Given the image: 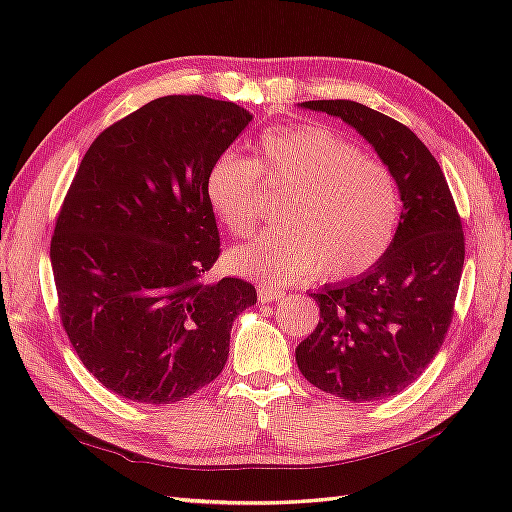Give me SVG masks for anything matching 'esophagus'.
<instances>
[{
	"label": "esophagus",
	"instance_id": "obj_1",
	"mask_svg": "<svg viewBox=\"0 0 512 512\" xmlns=\"http://www.w3.org/2000/svg\"><path fill=\"white\" fill-rule=\"evenodd\" d=\"M284 295H286V292L281 290V288H277V286L264 284V286L257 288V297H259V301H264V303L279 301V299H284Z\"/></svg>",
	"mask_w": 512,
	"mask_h": 512
}]
</instances>
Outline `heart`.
<instances>
[{
	"label": "heart",
	"instance_id": "1",
	"mask_svg": "<svg viewBox=\"0 0 512 512\" xmlns=\"http://www.w3.org/2000/svg\"><path fill=\"white\" fill-rule=\"evenodd\" d=\"M259 173L288 189L281 222L228 253L235 273L297 281L317 273L356 277L385 257L400 222L394 173L328 125L275 127L257 143V162L224 151L204 176V198L228 233L253 231L262 200Z\"/></svg>",
	"mask_w": 512,
	"mask_h": 512
}]
</instances>
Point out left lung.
I'll list each match as a JSON object with an SVG mask.
<instances>
[{
  "mask_svg": "<svg viewBox=\"0 0 512 512\" xmlns=\"http://www.w3.org/2000/svg\"><path fill=\"white\" fill-rule=\"evenodd\" d=\"M301 107L341 118L374 147L398 182L402 213L374 268L310 292L321 319L295 358L325 394L383 400L424 372L449 330L464 266L462 222L438 160L409 127L354 101Z\"/></svg>",
  "mask_w": 512,
  "mask_h": 512,
  "instance_id": "left-lung-1",
  "label": "left lung"
}]
</instances>
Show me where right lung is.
Returning a JSON list of instances; mask_svg holds the SVG:
<instances>
[{"mask_svg":"<svg viewBox=\"0 0 512 512\" xmlns=\"http://www.w3.org/2000/svg\"><path fill=\"white\" fill-rule=\"evenodd\" d=\"M253 114L162 96L90 145L54 226L59 314L88 372L121 398L171 405L220 376L255 286L204 281L220 255L204 198L211 162Z\"/></svg>","mask_w":512,"mask_h":512,"instance_id":"right-lung-1","label":"right lung"}]
</instances>
